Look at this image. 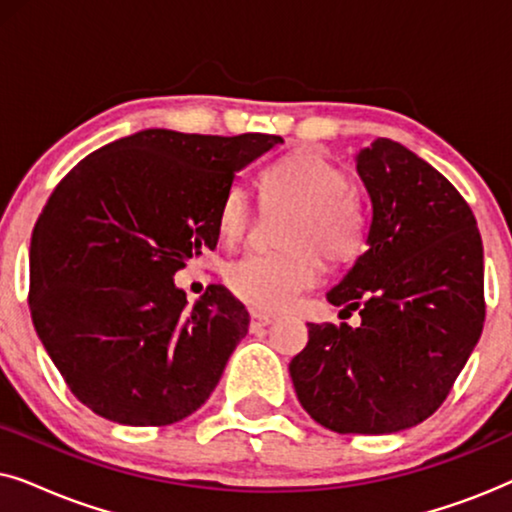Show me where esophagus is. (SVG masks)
Returning <instances> with one entry per match:
<instances>
[{
	"mask_svg": "<svg viewBox=\"0 0 512 512\" xmlns=\"http://www.w3.org/2000/svg\"><path fill=\"white\" fill-rule=\"evenodd\" d=\"M251 317V328H265V326H270L272 324V317L270 314H263V312H251L249 314Z\"/></svg>",
	"mask_w": 512,
	"mask_h": 512,
	"instance_id": "1",
	"label": "esophagus"
}]
</instances>
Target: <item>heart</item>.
Listing matches in <instances>:
<instances>
[{"instance_id":"heart-1","label":"heart","mask_w":512,"mask_h":512,"mask_svg":"<svg viewBox=\"0 0 512 512\" xmlns=\"http://www.w3.org/2000/svg\"><path fill=\"white\" fill-rule=\"evenodd\" d=\"M265 200L291 209L282 230V254H247L223 270L235 298L254 310L277 312L319 282L321 263H347L366 242V212L347 186V174L324 153L293 151L263 172ZM251 226V200L233 186L219 207V235L237 242Z\"/></svg>"}]
</instances>
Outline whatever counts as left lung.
<instances>
[{"mask_svg":"<svg viewBox=\"0 0 512 512\" xmlns=\"http://www.w3.org/2000/svg\"><path fill=\"white\" fill-rule=\"evenodd\" d=\"M354 160L373 209L366 251L326 298L361 324H307L289 373L314 422L384 436L450 394L482 333L485 265L471 207L436 167L387 137Z\"/></svg>","mask_w":512,"mask_h":512,"instance_id":"1","label":"left lung"}]
</instances>
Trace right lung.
<instances>
[{
	"label": "right lung",
	"mask_w": 512,
	"mask_h": 512,
	"mask_svg": "<svg viewBox=\"0 0 512 512\" xmlns=\"http://www.w3.org/2000/svg\"><path fill=\"white\" fill-rule=\"evenodd\" d=\"M282 142L151 128L93 151L55 186L32 230L30 312L95 415L167 426L219 384L249 312L221 284L188 307L174 275L216 247L237 172Z\"/></svg>",
	"instance_id": "add662e5"
}]
</instances>
